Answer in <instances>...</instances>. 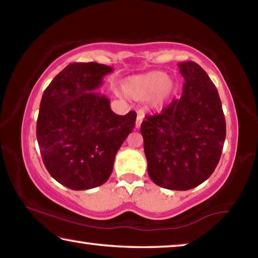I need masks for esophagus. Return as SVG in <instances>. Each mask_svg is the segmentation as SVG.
<instances>
[{"instance_id": "34e87169", "label": "esophagus", "mask_w": 258, "mask_h": 258, "mask_svg": "<svg viewBox=\"0 0 258 258\" xmlns=\"http://www.w3.org/2000/svg\"><path fill=\"white\" fill-rule=\"evenodd\" d=\"M142 120H143V113L139 112L138 116H137V121H135V126H137V128H139L140 126H141Z\"/></svg>"}]
</instances>
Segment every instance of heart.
Returning a JSON list of instances; mask_svg holds the SVG:
<instances>
[{
    "instance_id": "heart-1",
    "label": "heart",
    "mask_w": 258,
    "mask_h": 258,
    "mask_svg": "<svg viewBox=\"0 0 258 258\" xmlns=\"http://www.w3.org/2000/svg\"><path fill=\"white\" fill-rule=\"evenodd\" d=\"M123 92L138 101L150 99L151 104L159 108L171 98L174 84L164 72H150L131 76L121 84Z\"/></svg>"
}]
</instances>
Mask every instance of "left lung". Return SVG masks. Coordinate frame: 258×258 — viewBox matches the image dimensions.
<instances>
[{"label": "left lung", "instance_id": "1", "mask_svg": "<svg viewBox=\"0 0 258 258\" xmlns=\"http://www.w3.org/2000/svg\"><path fill=\"white\" fill-rule=\"evenodd\" d=\"M183 92L155 116H146L141 134L154 183L169 190L198 186L220 161L226 128L217 89L194 61L177 64Z\"/></svg>", "mask_w": 258, "mask_h": 258}]
</instances>
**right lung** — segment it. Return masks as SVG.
<instances>
[{"mask_svg": "<svg viewBox=\"0 0 258 258\" xmlns=\"http://www.w3.org/2000/svg\"><path fill=\"white\" fill-rule=\"evenodd\" d=\"M112 71L98 62H74L43 93L36 125L43 163L55 181L72 190L103 184L135 127V111L116 115L106 95L94 92Z\"/></svg>", "mask_w": 258, "mask_h": 258, "instance_id": "1", "label": "right lung"}]
</instances>
